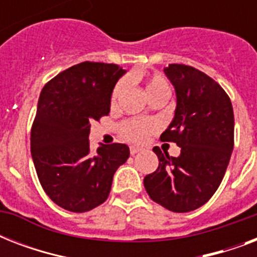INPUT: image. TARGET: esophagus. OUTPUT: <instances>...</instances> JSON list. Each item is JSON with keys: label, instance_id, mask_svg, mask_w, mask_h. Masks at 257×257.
Wrapping results in <instances>:
<instances>
[{"label": "esophagus", "instance_id": "esophagus-1", "mask_svg": "<svg viewBox=\"0 0 257 257\" xmlns=\"http://www.w3.org/2000/svg\"><path fill=\"white\" fill-rule=\"evenodd\" d=\"M141 151H143V149L139 148V147H131V155H132V156H135L136 153L141 152Z\"/></svg>", "mask_w": 257, "mask_h": 257}]
</instances>
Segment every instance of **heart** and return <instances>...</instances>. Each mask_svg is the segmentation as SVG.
I'll return each mask as SVG.
<instances>
[{
    "label": "heart",
    "mask_w": 257,
    "mask_h": 257,
    "mask_svg": "<svg viewBox=\"0 0 257 257\" xmlns=\"http://www.w3.org/2000/svg\"><path fill=\"white\" fill-rule=\"evenodd\" d=\"M124 86V82H118L113 90L112 100H116V97L118 96V93L121 92V89ZM145 94L148 98L153 96H159V94H164L168 97L169 94V85L168 82L165 81L164 78L160 76H152V77L145 78L144 84ZM155 129V124L149 120H132L125 122L122 125V136L129 141H136L140 143L147 137L148 133H151Z\"/></svg>",
    "instance_id": "obj_1"
}]
</instances>
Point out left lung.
I'll return each mask as SVG.
<instances>
[{
  "instance_id": "1",
  "label": "left lung",
  "mask_w": 257,
  "mask_h": 257,
  "mask_svg": "<svg viewBox=\"0 0 257 257\" xmlns=\"http://www.w3.org/2000/svg\"><path fill=\"white\" fill-rule=\"evenodd\" d=\"M175 88V116L161 141L181 148L169 157L159 147V168L147 175L149 197L172 212H191L207 203L223 180L233 151L235 117L224 89L203 72L171 64L164 69Z\"/></svg>"
}]
</instances>
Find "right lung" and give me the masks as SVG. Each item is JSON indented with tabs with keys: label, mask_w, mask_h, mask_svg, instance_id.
Wrapping results in <instances>:
<instances>
[{
	"label": "right lung",
	"mask_w": 257,
	"mask_h": 257,
	"mask_svg": "<svg viewBox=\"0 0 257 257\" xmlns=\"http://www.w3.org/2000/svg\"><path fill=\"white\" fill-rule=\"evenodd\" d=\"M126 70L81 62L41 90L30 149L37 176L52 201L70 212L90 211L108 199L113 175L129 157L125 144L89 148L90 122L108 116L113 89Z\"/></svg>",
	"instance_id": "right-lung-1"
}]
</instances>
